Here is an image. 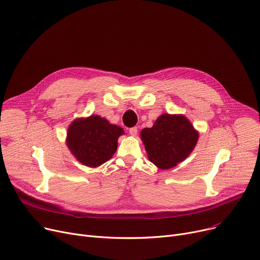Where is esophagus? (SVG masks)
<instances>
[{"label": "esophagus", "mask_w": 260, "mask_h": 260, "mask_svg": "<svg viewBox=\"0 0 260 260\" xmlns=\"http://www.w3.org/2000/svg\"><path fill=\"white\" fill-rule=\"evenodd\" d=\"M129 134H131L133 137H136L137 134H138V128H137V127H132V128H129Z\"/></svg>", "instance_id": "34e87169"}]
</instances>
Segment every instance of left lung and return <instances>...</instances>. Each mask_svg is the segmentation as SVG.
<instances>
[{"mask_svg":"<svg viewBox=\"0 0 260 260\" xmlns=\"http://www.w3.org/2000/svg\"><path fill=\"white\" fill-rule=\"evenodd\" d=\"M141 140L148 160L160 169L177 166L194 149L199 132L181 114H162L151 127L143 128Z\"/></svg>","mask_w":260,"mask_h":260,"instance_id":"left-lung-1","label":"left lung"}]
</instances>
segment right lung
Listing matches in <instances>:
<instances>
[{
  "mask_svg": "<svg viewBox=\"0 0 260 260\" xmlns=\"http://www.w3.org/2000/svg\"><path fill=\"white\" fill-rule=\"evenodd\" d=\"M124 131L106 118L91 115L76 118L69 125L66 144L81 164L95 168L109 161L117 150L118 138Z\"/></svg>",
  "mask_w": 260,
  "mask_h": 260,
  "instance_id": "obj_1",
  "label": "right lung"
}]
</instances>
